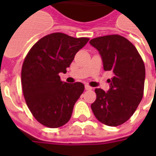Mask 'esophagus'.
Listing matches in <instances>:
<instances>
[{"label":"esophagus","mask_w":156,"mask_h":156,"mask_svg":"<svg viewBox=\"0 0 156 156\" xmlns=\"http://www.w3.org/2000/svg\"><path fill=\"white\" fill-rule=\"evenodd\" d=\"M85 89L87 90H92V87H90L89 85H85Z\"/></svg>","instance_id":"esophagus-1"}]
</instances>
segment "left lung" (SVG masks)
Returning <instances> with one entry per match:
<instances>
[{"label":"left lung","instance_id":"left-lung-1","mask_svg":"<svg viewBox=\"0 0 156 156\" xmlns=\"http://www.w3.org/2000/svg\"><path fill=\"white\" fill-rule=\"evenodd\" d=\"M90 44L100 52L104 70L114 73L107 92L95 89L96 100L90 107L101 123L118 126L130 118L143 99L144 62L133 44L121 35L95 38Z\"/></svg>","mask_w":156,"mask_h":156}]
</instances>
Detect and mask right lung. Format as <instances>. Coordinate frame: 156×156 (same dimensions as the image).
Returning a JSON list of instances; mask_svg holds the SVG:
<instances>
[{
  "label": "right lung",
  "mask_w": 156,
  "mask_h": 156,
  "mask_svg": "<svg viewBox=\"0 0 156 156\" xmlns=\"http://www.w3.org/2000/svg\"><path fill=\"white\" fill-rule=\"evenodd\" d=\"M88 40L52 33L35 43L26 56L21 73L23 95L34 117L44 126L58 128L69 121L84 85L64 83L59 73H66Z\"/></svg>",
  "instance_id": "obj_1"
}]
</instances>
